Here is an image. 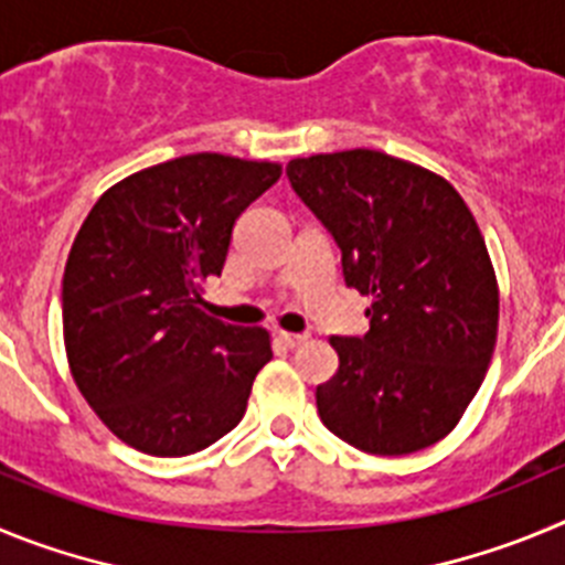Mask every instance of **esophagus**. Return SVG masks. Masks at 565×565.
<instances>
[{
	"mask_svg": "<svg viewBox=\"0 0 565 565\" xmlns=\"http://www.w3.org/2000/svg\"><path fill=\"white\" fill-rule=\"evenodd\" d=\"M278 340H281L284 345H287V349H298V345L303 343V340H307V334H292V332H278L276 334Z\"/></svg>",
	"mask_w": 565,
	"mask_h": 565,
	"instance_id": "obj_1",
	"label": "esophagus"
}]
</instances>
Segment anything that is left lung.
<instances>
[{
	"label": "left lung",
	"instance_id": "obj_1",
	"mask_svg": "<svg viewBox=\"0 0 565 565\" xmlns=\"http://www.w3.org/2000/svg\"><path fill=\"white\" fill-rule=\"evenodd\" d=\"M289 185L332 233L369 332L329 338L320 422L358 450L405 456L459 425L490 365L498 281L470 207L445 177L371 149L289 160Z\"/></svg>",
	"mask_w": 565,
	"mask_h": 565
}]
</instances>
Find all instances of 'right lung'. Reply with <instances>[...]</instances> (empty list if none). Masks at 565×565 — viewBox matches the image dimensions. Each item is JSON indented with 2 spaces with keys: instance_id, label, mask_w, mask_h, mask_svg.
I'll use <instances>...</instances> for the list:
<instances>
[{
  "instance_id": "add662e5",
  "label": "right lung",
  "mask_w": 565,
  "mask_h": 565,
  "mask_svg": "<svg viewBox=\"0 0 565 565\" xmlns=\"http://www.w3.org/2000/svg\"><path fill=\"white\" fill-rule=\"evenodd\" d=\"M278 177V162L185 154L111 185L81 225L61 281L70 371L135 450L196 454L245 416L270 334L202 312V281Z\"/></svg>"
}]
</instances>
